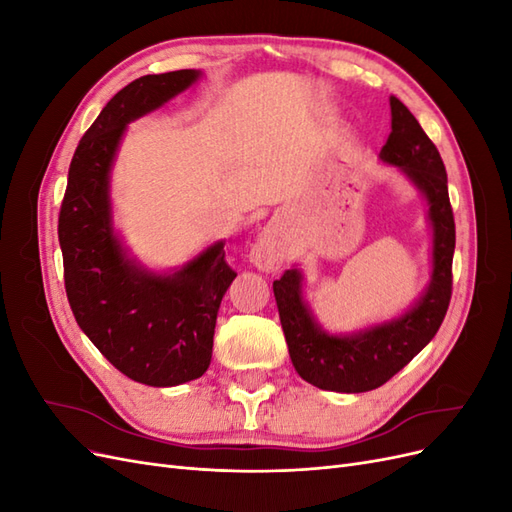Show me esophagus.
<instances>
[{"mask_svg": "<svg viewBox=\"0 0 512 512\" xmlns=\"http://www.w3.org/2000/svg\"><path fill=\"white\" fill-rule=\"evenodd\" d=\"M286 260L284 243L280 239V232L277 228L269 226L267 230L260 232V237L252 245L250 250V262L260 271H277Z\"/></svg>", "mask_w": 512, "mask_h": 512, "instance_id": "esophagus-1", "label": "esophagus"}]
</instances>
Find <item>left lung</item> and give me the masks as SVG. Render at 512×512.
Here are the masks:
<instances>
[{
    "label": "left lung",
    "instance_id": "left-lung-1",
    "mask_svg": "<svg viewBox=\"0 0 512 512\" xmlns=\"http://www.w3.org/2000/svg\"><path fill=\"white\" fill-rule=\"evenodd\" d=\"M380 160L401 168L429 205L433 228L431 282L406 314L352 335H329L309 312L299 269H288L273 282L286 344L297 374L322 391L365 393L389 382L438 333L451 303L455 220L448 200L446 168L421 123L391 96V134Z\"/></svg>",
    "mask_w": 512,
    "mask_h": 512
}]
</instances>
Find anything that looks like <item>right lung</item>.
Wrapping results in <instances>:
<instances>
[{
	"label": "right lung",
	"mask_w": 512,
	"mask_h": 512,
	"mask_svg": "<svg viewBox=\"0 0 512 512\" xmlns=\"http://www.w3.org/2000/svg\"><path fill=\"white\" fill-rule=\"evenodd\" d=\"M200 70L147 74L111 98L81 138L59 211V245L72 314L121 374L149 386L200 378L211 363L215 320L237 273L224 243L160 275L126 254L111 222L108 181L128 123L192 87Z\"/></svg>",
	"instance_id": "obj_1"
}]
</instances>
